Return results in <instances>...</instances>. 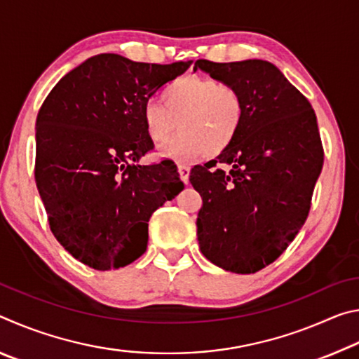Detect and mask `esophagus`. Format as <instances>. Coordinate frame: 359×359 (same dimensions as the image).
I'll return each mask as SVG.
<instances>
[{
  "label": "esophagus",
  "mask_w": 359,
  "mask_h": 359,
  "mask_svg": "<svg viewBox=\"0 0 359 359\" xmlns=\"http://www.w3.org/2000/svg\"><path fill=\"white\" fill-rule=\"evenodd\" d=\"M177 168H179L180 179L184 180V184H188V175H190V166L185 165V163H179Z\"/></svg>",
  "instance_id": "34e87169"
}]
</instances>
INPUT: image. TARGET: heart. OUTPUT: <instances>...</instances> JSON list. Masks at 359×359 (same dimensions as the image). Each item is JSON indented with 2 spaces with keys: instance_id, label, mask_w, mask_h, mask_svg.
<instances>
[{
  "instance_id": "heart-1",
  "label": "heart",
  "mask_w": 359,
  "mask_h": 359,
  "mask_svg": "<svg viewBox=\"0 0 359 359\" xmlns=\"http://www.w3.org/2000/svg\"><path fill=\"white\" fill-rule=\"evenodd\" d=\"M245 120V101L241 90L210 77L175 79L160 93V102L150 101L142 109V125L150 142H168L161 155L169 158L196 156L208 151L217 156L228 150Z\"/></svg>"
}]
</instances>
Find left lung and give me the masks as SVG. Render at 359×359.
<instances>
[{"instance_id": "8db88e82", "label": "left lung", "mask_w": 359, "mask_h": 359, "mask_svg": "<svg viewBox=\"0 0 359 359\" xmlns=\"http://www.w3.org/2000/svg\"><path fill=\"white\" fill-rule=\"evenodd\" d=\"M196 69L238 87L245 101L233 145L190 172L203 198L199 248L224 271L255 274L287 250L311 210L325 158L317 117L306 96L264 60H196Z\"/></svg>"}]
</instances>
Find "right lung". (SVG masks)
Listing matches in <instances>:
<instances>
[{
    "instance_id": "1",
    "label": "right lung",
    "mask_w": 359,
    "mask_h": 359,
    "mask_svg": "<svg viewBox=\"0 0 359 359\" xmlns=\"http://www.w3.org/2000/svg\"><path fill=\"white\" fill-rule=\"evenodd\" d=\"M100 53L52 88L36 118L34 180L57 241L96 271L123 267L147 248L154 212L184 190L177 166L139 158L154 149L142 109L190 68Z\"/></svg>"
}]
</instances>
